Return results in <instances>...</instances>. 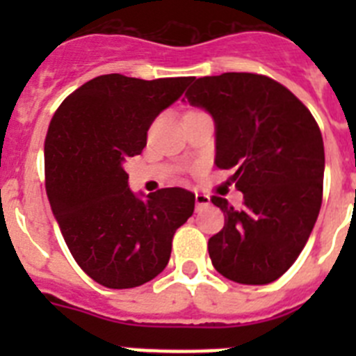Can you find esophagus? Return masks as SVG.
<instances>
[{"label":"esophagus","instance_id":"1","mask_svg":"<svg viewBox=\"0 0 356 356\" xmlns=\"http://www.w3.org/2000/svg\"><path fill=\"white\" fill-rule=\"evenodd\" d=\"M210 203V196L205 193H196V209H201Z\"/></svg>","mask_w":356,"mask_h":356}]
</instances>
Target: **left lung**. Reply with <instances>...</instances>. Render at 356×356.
<instances>
[{
  "mask_svg": "<svg viewBox=\"0 0 356 356\" xmlns=\"http://www.w3.org/2000/svg\"><path fill=\"white\" fill-rule=\"evenodd\" d=\"M185 97L212 115L216 165L234 169L244 194L241 210L212 197L225 226L209 238L210 260L232 282L271 284L300 257L319 216L325 146L316 119L287 87L253 72L197 78Z\"/></svg>",
  "mask_w": 356,
  "mask_h": 356,
  "instance_id": "obj_1",
  "label": "left lung"
}]
</instances>
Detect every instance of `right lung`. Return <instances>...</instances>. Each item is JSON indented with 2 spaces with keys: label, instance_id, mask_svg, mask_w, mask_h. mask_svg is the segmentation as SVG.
<instances>
[{
  "label": "right lung",
  "instance_id": "right-lung-1",
  "mask_svg": "<svg viewBox=\"0 0 356 356\" xmlns=\"http://www.w3.org/2000/svg\"><path fill=\"white\" fill-rule=\"evenodd\" d=\"M191 76L103 74L65 97L44 143L46 193L69 251L103 287L131 289L165 269L175 232L194 212L185 188L134 194L122 168Z\"/></svg>",
  "mask_w": 356,
  "mask_h": 356
}]
</instances>
